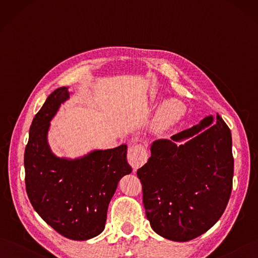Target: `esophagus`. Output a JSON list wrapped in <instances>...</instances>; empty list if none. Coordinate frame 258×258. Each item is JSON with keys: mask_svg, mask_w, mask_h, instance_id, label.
I'll return each instance as SVG.
<instances>
[{"mask_svg": "<svg viewBox=\"0 0 258 258\" xmlns=\"http://www.w3.org/2000/svg\"><path fill=\"white\" fill-rule=\"evenodd\" d=\"M147 159H148V154H147V150L144 146L135 145V146H132L128 149L127 160L134 170L140 168L142 165H145Z\"/></svg>", "mask_w": 258, "mask_h": 258, "instance_id": "obj_1", "label": "esophagus"}]
</instances>
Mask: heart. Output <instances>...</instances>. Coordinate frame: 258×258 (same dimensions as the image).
Here are the masks:
<instances>
[{"instance_id": "b5f03b06", "label": "heart", "mask_w": 258, "mask_h": 258, "mask_svg": "<svg viewBox=\"0 0 258 258\" xmlns=\"http://www.w3.org/2000/svg\"><path fill=\"white\" fill-rule=\"evenodd\" d=\"M185 104L177 99L171 98L160 105L154 118V127L158 132H165L173 127L185 116Z\"/></svg>"}]
</instances>
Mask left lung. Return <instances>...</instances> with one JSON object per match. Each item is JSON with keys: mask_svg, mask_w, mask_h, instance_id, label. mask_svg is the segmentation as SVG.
Masks as SVG:
<instances>
[{"mask_svg": "<svg viewBox=\"0 0 258 258\" xmlns=\"http://www.w3.org/2000/svg\"><path fill=\"white\" fill-rule=\"evenodd\" d=\"M233 174L232 134L218 113L171 140L154 141L148 163L137 170L151 227L173 241L201 236L224 213Z\"/></svg>", "mask_w": 258, "mask_h": 258, "instance_id": "8db88e82", "label": "left lung"}]
</instances>
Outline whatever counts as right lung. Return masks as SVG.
<instances>
[{
    "instance_id": "1",
    "label": "right lung",
    "mask_w": 258,
    "mask_h": 258,
    "mask_svg": "<svg viewBox=\"0 0 258 258\" xmlns=\"http://www.w3.org/2000/svg\"><path fill=\"white\" fill-rule=\"evenodd\" d=\"M69 97L66 87L53 91L32 122L24 152L25 186L35 211L57 233L87 240L104 231L108 204L132 168L126 145L76 159L52 153L47 144L50 121Z\"/></svg>"
}]
</instances>
